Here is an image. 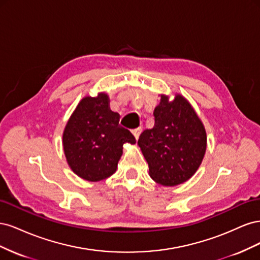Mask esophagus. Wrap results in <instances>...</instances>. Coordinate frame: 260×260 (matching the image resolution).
<instances>
[{
	"label": "esophagus",
	"instance_id": "esophagus-1",
	"mask_svg": "<svg viewBox=\"0 0 260 260\" xmlns=\"http://www.w3.org/2000/svg\"><path fill=\"white\" fill-rule=\"evenodd\" d=\"M141 132H142V128L139 127V128H136V129L132 130V135L135 136V138L138 140L139 137H140V135H141Z\"/></svg>",
	"mask_w": 260,
	"mask_h": 260
}]
</instances>
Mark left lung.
<instances>
[{"instance_id":"1","label":"left lung","mask_w":260,"mask_h":260,"mask_svg":"<svg viewBox=\"0 0 260 260\" xmlns=\"http://www.w3.org/2000/svg\"><path fill=\"white\" fill-rule=\"evenodd\" d=\"M154 127L138 140L157 183L178 185L198 170L206 151V131L188 102L177 95L172 102L161 95L155 108Z\"/></svg>"}]
</instances>
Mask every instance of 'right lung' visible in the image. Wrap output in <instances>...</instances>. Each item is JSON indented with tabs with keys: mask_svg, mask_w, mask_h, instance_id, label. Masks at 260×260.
<instances>
[{
	"mask_svg": "<svg viewBox=\"0 0 260 260\" xmlns=\"http://www.w3.org/2000/svg\"><path fill=\"white\" fill-rule=\"evenodd\" d=\"M136 143L132 133L119 124V115L108 107V96L84 98L70 117L62 145L70 168L88 181L111 177L117 169L124 143Z\"/></svg>",
	"mask_w": 260,
	"mask_h": 260,
	"instance_id": "add662e5",
	"label": "right lung"
}]
</instances>
